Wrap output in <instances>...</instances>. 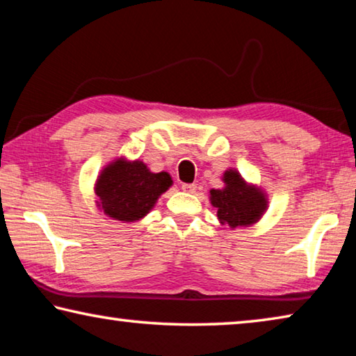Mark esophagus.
Listing matches in <instances>:
<instances>
[{
    "label": "esophagus",
    "instance_id": "1",
    "mask_svg": "<svg viewBox=\"0 0 356 356\" xmlns=\"http://www.w3.org/2000/svg\"><path fill=\"white\" fill-rule=\"evenodd\" d=\"M182 190L186 193H193V191H196V185L195 184H182Z\"/></svg>",
    "mask_w": 356,
    "mask_h": 356
}]
</instances>
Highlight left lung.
I'll list each match as a JSON object with an SVG mask.
<instances>
[{"label":"left lung","instance_id":"1","mask_svg":"<svg viewBox=\"0 0 356 356\" xmlns=\"http://www.w3.org/2000/svg\"><path fill=\"white\" fill-rule=\"evenodd\" d=\"M222 180L226 184L225 188L210 191V201L213 207L218 209L216 216L221 225L231 227L250 226L261 218L267 209L264 193L246 185L242 176L234 170L226 171Z\"/></svg>","mask_w":356,"mask_h":356}]
</instances>
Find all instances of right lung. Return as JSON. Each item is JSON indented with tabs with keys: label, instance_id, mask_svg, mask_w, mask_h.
<instances>
[{
	"label": "right lung",
	"instance_id": "right-lung-1",
	"mask_svg": "<svg viewBox=\"0 0 356 356\" xmlns=\"http://www.w3.org/2000/svg\"><path fill=\"white\" fill-rule=\"evenodd\" d=\"M172 180L168 172H150L143 161L119 159L108 165L95 184L99 207L114 220L131 222L155 206Z\"/></svg>",
	"mask_w": 356,
	"mask_h": 356
}]
</instances>
